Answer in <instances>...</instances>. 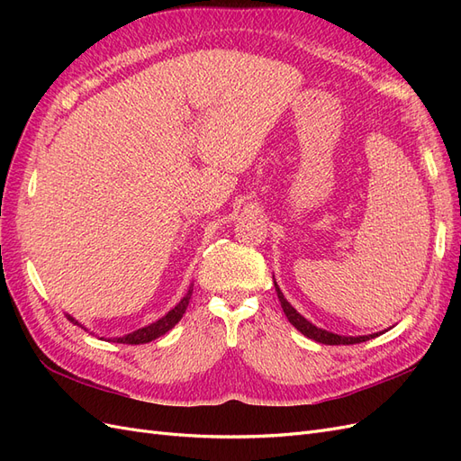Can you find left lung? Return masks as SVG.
I'll list each match as a JSON object with an SVG mask.
<instances>
[{
  "label": "left lung",
  "instance_id": "8db88e82",
  "mask_svg": "<svg viewBox=\"0 0 461 461\" xmlns=\"http://www.w3.org/2000/svg\"><path fill=\"white\" fill-rule=\"evenodd\" d=\"M275 290H276L278 302H281V305H283V312L288 317L290 323L294 325L303 334V337L313 339L315 342L329 344V346H339V344H359V342H366L369 339L379 337V332H376V334H366V337H340V334H334V332H329L325 329H319L313 323H310L308 319L302 317L294 308H292L290 302L285 298V294L281 292V288H278L276 283H275Z\"/></svg>",
  "mask_w": 461,
  "mask_h": 461
}]
</instances>
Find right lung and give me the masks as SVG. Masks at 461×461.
Masks as SVG:
<instances>
[{"mask_svg":"<svg viewBox=\"0 0 461 461\" xmlns=\"http://www.w3.org/2000/svg\"><path fill=\"white\" fill-rule=\"evenodd\" d=\"M192 288H194V286L190 285V288H188V292L185 294V298L180 300L169 313L163 315L161 319H158L156 323H151V325H148V327L138 329V330H134V332H131V334H124V337L113 339V342H119V344H146V342H151V340L159 339L161 334H165L167 330H171V329L178 323V321L183 319V315H185V312H186V308H188L190 296H192ZM67 319L71 321V323L82 327L75 317L67 315ZM82 329H85V327H82Z\"/></svg>","mask_w":461,"mask_h":461,"instance_id":"add662e5","label":"right lung"}]
</instances>
